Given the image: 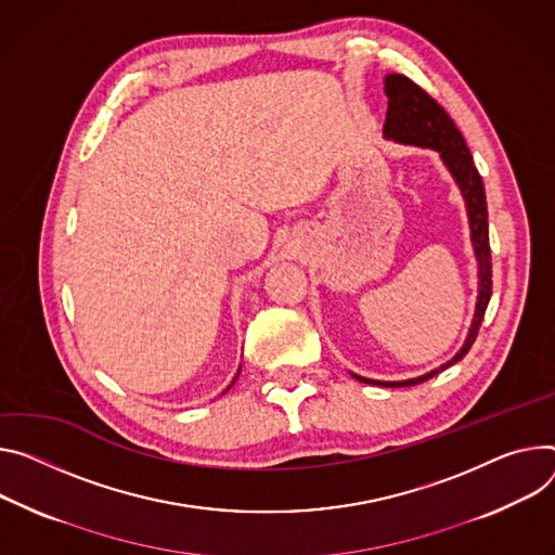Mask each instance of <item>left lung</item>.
I'll return each mask as SVG.
<instances>
[{
  "instance_id": "8db88e82",
  "label": "left lung",
  "mask_w": 555,
  "mask_h": 555,
  "mask_svg": "<svg viewBox=\"0 0 555 555\" xmlns=\"http://www.w3.org/2000/svg\"><path fill=\"white\" fill-rule=\"evenodd\" d=\"M385 94L389 96L387 102V117H385V137L400 141V143H412V145H423V147H434L440 153L442 162L447 164L449 172L456 179L461 185V192L465 196L467 204V215H469V225H472V241L476 249V259H478V279H480V294H478V304H476V314L474 323L469 330V336L463 345V349L453 357L449 363H444L440 370H434L425 376L412 378V380H400V383H383V380H370L361 378L363 383H376L383 387H405V385H418L423 380H429L438 372L447 370L449 365L459 363L467 351L472 349L478 330L485 319V310L489 306L491 298V247H489V223H487V198H485V185L482 177L474 166L469 147L456 128V124L451 121V117L444 113V108L436 102L434 96H429L418 83H414L405 75H387L385 79Z\"/></svg>"
}]
</instances>
